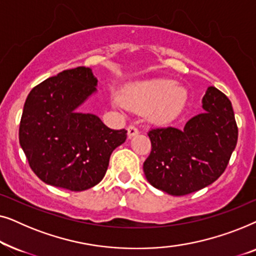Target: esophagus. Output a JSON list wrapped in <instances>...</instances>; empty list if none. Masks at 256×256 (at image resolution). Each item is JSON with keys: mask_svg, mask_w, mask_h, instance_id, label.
<instances>
[{"mask_svg": "<svg viewBox=\"0 0 256 256\" xmlns=\"http://www.w3.org/2000/svg\"><path fill=\"white\" fill-rule=\"evenodd\" d=\"M127 130H128V138H134L135 135H138V129L136 128L135 126H129Z\"/></svg>", "mask_w": 256, "mask_h": 256, "instance_id": "esophagus-1", "label": "esophagus"}]
</instances>
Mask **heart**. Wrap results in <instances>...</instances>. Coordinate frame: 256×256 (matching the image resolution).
<instances>
[{"mask_svg":"<svg viewBox=\"0 0 256 256\" xmlns=\"http://www.w3.org/2000/svg\"><path fill=\"white\" fill-rule=\"evenodd\" d=\"M188 99L186 88L168 79L130 82L118 93V101L124 107L148 110L150 120L160 124L174 121L183 112Z\"/></svg>","mask_w":256,"mask_h":256,"instance_id":"heart-1","label":"heart"}]
</instances>
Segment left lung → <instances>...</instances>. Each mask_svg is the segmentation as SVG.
<instances>
[{
	"instance_id": "left-lung-1",
	"label": "left lung",
	"mask_w": 256,
	"mask_h": 256,
	"mask_svg": "<svg viewBox=\"0 0 256 256\" xmlns=\"http://www.w3.org/2000/svg\"><path fill=\"white\" fill-rule=\"evenodd\" d=\"M204 112L183 129L149 132L152 152L143 163L146 180L171 196H185L216 182L225 171L238 141L232 104L210 86L202 96Z\"/></svg>"
}]
</instances>
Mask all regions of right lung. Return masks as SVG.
<instances>
[{
	"instance_id": "obj_1",
	"label": "right lung",
	"mask_w": 256,
	"mask_h": 256,
	"mask_svg": "<svg viewBox=\"0 0 256 256\" xmlns=\"http://www.w3.org/2000/svg\"><path fill=\"white\" fill-rule=\"evenodd\" d=\"M92 68L66 70L37 85L28 96L20 124V144L40 180L84 191L100 183L110 157L127 130L108 128L82 107L98 92Z\"/></svg>"
}]
</instances>
